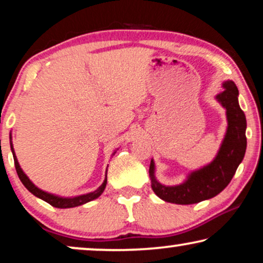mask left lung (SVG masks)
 <instances>
[{
    "label": "left lung",
    "instance_id": "left-lung-1",
    "mask_svg": "<svg viewBox=\"0 0 263 263\" xmlns=\"http://www.w3.org/2000/svg\"><path fill=\"white\" fill-rule=\"evenodd\" d=\"M224 91L217 95V100L226 109L228 129L220 148L213 161L193 171L182 184L166 186L160 184L154 176V161L151 160L149 177L157 196L166 202L192 204L218 195L224 190L242 163L247 149V120L238 104V88L231 80L222 84Z\"/></svg>",
    "mask_w": 263,
    "mask_h": 263
}]
</instances>
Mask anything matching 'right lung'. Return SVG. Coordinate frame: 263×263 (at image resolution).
<instances>
[{
	"mask_svg": "<svg viewBox=\"0 0 263 263\" xmlns=\"http://www.w3.org/2000/svg\"><path fill=\"white\" fill-rule=\"evenodd\" d=\"M10 139H12V138H10ZM10 149H12V153H13L14 165H15L16 174H17V176H19L20 181L23 182V184L26 186V189L28 190V192L33 194L34 196H37V197H39V199L44 200L45 202L50 203L53 207H56V208H71V207L80 206V204L89 202V201H92V200L97 199V197H99L100 195H102V193L104 192V189H105L106 183H107L106 176H105V179H104L103 184L100 185L98 189L95 190V192H92V193L85 194V195H79V196H74V197H61V196L53 195V194L46 193V192H44V190L37 188V186H35L33 183L30 181V178H28L27 176L25 175L23 168L20 167L19 163H17L16 156H15V153H14L12 141H10ZM115 153H116V152H114V154Z\"/></svg>",
	"mask_w": 263,
	"mask_h": 263,
	"instance_id": "add662e5",
	"label": "right lung"
}]
</instances>
